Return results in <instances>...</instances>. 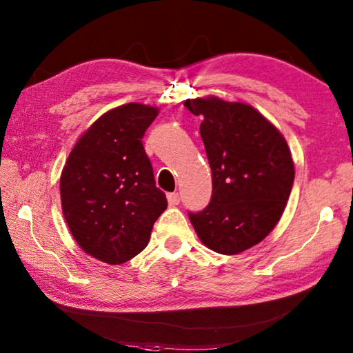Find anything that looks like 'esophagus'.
Returning <instances> with one entry per match:
<instances>
[{"label":"esophagus","instance_id":"1","mask_svg":"<svg viewBox=\"0 0 353 353\" xmlns=\"http://www.w3.org/2000/svg\"><path fill=\"white\" fill-rule=\"evenodd\" d=\"M168 203H170V206H177V204L181 203V194L170 193V194H168Z\"/></svg>","mask_w":353,"mask_h":353}]
</instances>
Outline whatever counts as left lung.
Returning a JSON list of instances; mask_svg holds the SVG:
<instances>
[{
    "label": "left lung",
    "instance_id": "8db88e82",
    "mask_svg": "<svg viewBox=\"0 0 353 353\" xmlns=\"http://www.w3.org/2000/svg\"><path fill=\"white\" fill-rule=\"evenodd\" d=\"M183 106L203 119L199 134L212 171L209 206L188 217L208 249L238 255L261 243L281 220L294 181L292 152L250 104L209 94Z\"/></svg>",
    "mask_w": 353,
    "mask_h": 353
}]
</instances>
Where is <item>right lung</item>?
I'll list each match as a JSON object with an SVG mask.
<instances>
[{"instance_id":"1","label":"right lung","mask_w":353,"mask_h":353,"mask_svg":"<svg viewBox=\"0 0 353 353\" xmlns=\"http://www.w3.org/2000/svg\"><path fill=\"white\" fill-rule=\"evenodd\" d=\"M157 115L159 108L141 103L108 110L77 139L63 166L68 228L85 254L108 265L143 252L168 206L141 141Z\"/></svg>"}]
</instances>
